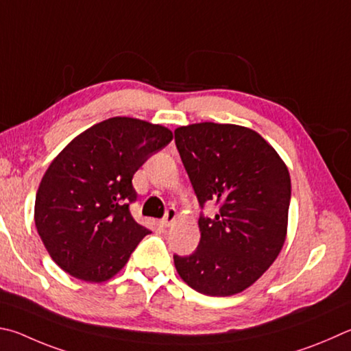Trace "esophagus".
Instances as JSON below:
<instances>
[{"label": "esophagus", "instance_id": "34e87169", "mask_svg": "<svg viewBox=\"0 0 351 351\" xmlns=\"http://www.w3.org/2000/svg\"><path fill=\"white\" fill-rule=\"evenodd\" d=\"M175 219H176V210L175 208H167V212H165L164 218L161 219V224H162V227H170L175 222Z\"/></svg>", "mask_w": 351, "mask_h": 351}]
</instances>
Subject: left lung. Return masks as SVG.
Here are the masks:
<instances>
[{
  "label": "left lung",
  "instance_id": "1",
  "mask_svg": "<svg viewBox=\"0 0 351 351\" xmlns=\"http://www.w3.org/2000/svg\"><path fill=\"white\" fill-rule=\"evenodd\" d=\"M175 144L204 208L201 239L189 256L173 254L180 276L207 296H230L250 287L284 245L291 197L290 175L275 149L254 130L199 123L175 130Z\"/></svg>",
  "mask_w": 351,
  "mask_h": 351
}]
</instances>
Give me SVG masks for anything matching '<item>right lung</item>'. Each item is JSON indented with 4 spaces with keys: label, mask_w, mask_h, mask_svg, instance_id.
I'll return each instance as SVG.
<instances>
[{
    "label": "right lung",
    "mask_w": 351,
    "mask_h": 351,
    "mask_svg": "<svg viewBox=\"0 0 351 351\" xmlns=\"http://www.w3.org/2000/svg\"><path fill=\"white\" fill-rule=\"evenodd\" d=\"M173 135L135 118H110L82 132L44 173L35 226L62 270L103 282L123 269L145 234L130 213L135 171Z\"/></svg>",
    "instance_id": "right-lung-1"
}]
</instances>
